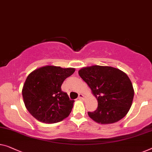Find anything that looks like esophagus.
<instances>
[{"label": "esophagus", "mask_w": 152, "mask_h": 152, "mask_svg": "<svg viewBox=\"0 0 152 152\" xmlns=\"http://www.w3.org/2000/svg\"><path fill=\"white\" fill-rule=\"evenodd\" d=\"M84 98H85V96H84V95H83L82 94H78V99H83Z\"/></svg>", "instance_id": "esophagus-1"}]
</instances>
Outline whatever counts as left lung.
Returning <instances> with one entry per match:
<instances>
[{"label": "left lung", "mask_w": 152, "mask_h": 152, "mask_svg": "<svg viewBox=\"0 0 152 152\" xmlns=\"http://www.w3.org/2000/svg\"><path fill=\"white\" fill-rule=\"evenodd\" d=\"M78 74L98 100V108L88 112L90 118L98 124H109L126 116L134 94L126 73L113 67L92 65L83 67Z\"/></svg>", "instance_id": "1"}]
</instances>
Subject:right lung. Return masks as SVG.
Segmentation results:
<instances>
[{"mask_svg": "<svg viewBox=\"0 0 152 152\" xmlns=\"http://www.w3.org/2000/svg\"><path fill=\"white\" fill-rule=\"evenodd\" d=\"M74 72L72 67L46 65L29 74L22 92L24 105L33 117L43 123L53 124L69 116L74 101L61 87Z\"/></svg>", "mask_w": 152, "mask_h": 152, "instance_id": "add662e5", "label": "right lung"}]
</instances>
